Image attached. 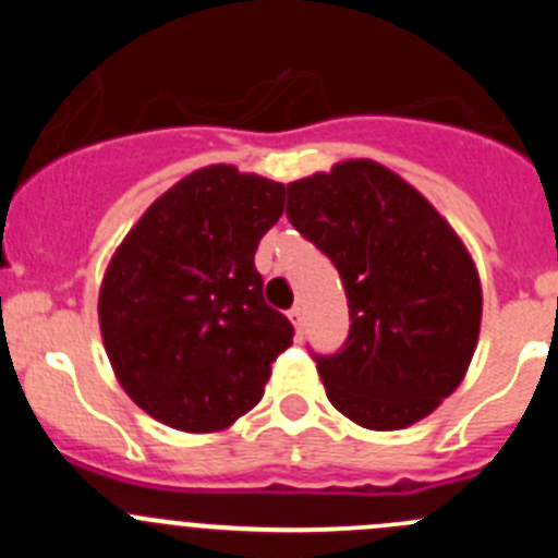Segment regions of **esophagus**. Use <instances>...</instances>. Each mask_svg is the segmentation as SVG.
Returning a JSON list of instances; mask_svg holds the SVG:
<instances>
[{"label": "esophagus", "mask_w": 558, "mask_h": 558, "mask_svg": "<svg viewBox=\"0 0 558 558\" xmlns=\"http://www.w3.org/2000/svg\"><path fill=\"white\" fill-rule=\"evenodd\" d=\"M288 318L290 322H293V327H295V332L302 335V329H304V307H293L288 313Z\"/></svg>", "instance_id": "1"}]
</instances>
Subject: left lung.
I'll return each instance as SVG.
<instances>
[{
  "label": "left lung",
  "instance_id": "1",
  "mask_svg": "<svg viewBox=\"0 0 558 558\" xmlns=\"http://www.w3.org/2000/svg\"><path fill=\"white\" fill-rule=\"evenodd\" d=\"M288 218L347 288V343L318 357L329 402L368 430L430 416L461 386L481 335V276L456 229L372 159L288 184Z\"/></svg>",
  "mask_w": 558,
  "mask_h": 558
}]
</instances>
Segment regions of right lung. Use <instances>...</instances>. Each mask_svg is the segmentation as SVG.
<instances>
[{"instance_id":"1","label":"right lung","mask_w":558,"mask_h":558,"mask_svg":"<svg viewBox=\"0 0 558 558\" xmlns=\"http://www.w3.org/2000/svg\"><path fill=\"white\" fill-rule=\"evenodd\" d=\"M284 184L234 165L190 172L113 251L97 299L102 347L156 422L220 433L263 399L293 324L263 299L254 254Z\"/></svg>"}]
</instances>
